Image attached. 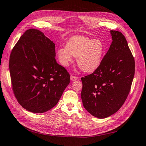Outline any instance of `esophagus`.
<instances>
[{
  "label": "esophagus",
  "instance_id": "esophagus-1",
  "mask_svg": "<svg viewBox=\"0 0 146 146\" xmlns=\"http://www.w3.org/2000/svg\"><path fill=\"white\" fill-rule=\"evenodd\" d=\"M77 79H78L77 77L74 76H73V75H71V76H70V80L71 81H75V80H77Z\"/></svg>",
  "mask_w": 146,
  "mask_h": 146
}]
</instances>
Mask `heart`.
<instances>
[{"label": "heart", "mask_w": 146, "mask_h": 146, "mask_svg": "<svg viewBox=\"0 0 146 146\" xmlns=\"http://www.w3.org/2000/svg\"><path fill=\"white\" fill-rule=\"evenodd\" d=\"M104 45L98 39L76 36L69 39L66 48H61L57 55L61 64L68 66L77 57V64L86 72H92L99 68L104 52Z\"/></svg>", "instance_id": "b5f03b06"}]
</instances>
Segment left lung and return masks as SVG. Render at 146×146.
I'll return each instance as SVG.
<instances>
[{
  "label": "left lung",
  "instance_id": "obj_1",
  "mask_svg": "<svg viewBox=\"0 0 146 146\" xmlns=\"http://www.w3.org/2000/svg\"><path fill=\"white\" fill-rule=\"evenodd\" d=\"M112 42L94 72L82 77L83 107L99 119L117 112L129 94L135 75V60L123 35L111 30Z\"/></svg>",
  "mask_w": 146,
  "mask_h": 146
}]
</instances>
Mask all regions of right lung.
I'll return each instance as SVG.
<instances>
[{
	"mask_svg": "<svg viewBox=\"0 0 146 146\" xmlns=\"http://www.w3.org/2000/svg\"><path fill=\"white\" fill-rule=\"evenodd\" d=\"M9 69L17 102L32 113L54 107L70 83L69 74L56 61L55 44L37 29L21 36L11 50Z\"/></svg>",
	"mask_w": 146,
	"mask_h": 146,
	"instance_id": "add662e5",
	"label": "right lung"
}]
</instances>
